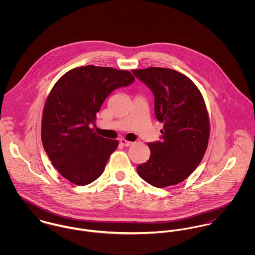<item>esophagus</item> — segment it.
Here are the masks:
<instances>
[{
    "label": "esophagus",
    "mask_w": 255,
    "mask_h": 255,
    "mask_svg": "<svg viewBox=\"0 0 255 255\" xmlns=\"http://www.w3.org/2000/svg\"><path fill=\"white\" fill-rule=\"evenodd\" d=\"M120 143L122 144L123 146H130L132 144V142H130V141H128V140H126V139H121L120 140Z\"/></svg>",
    "instance_id": "34e87169"
}]
</instances>
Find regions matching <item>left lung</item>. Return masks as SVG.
<instances>
[{"instance_id": "1", "label": "left lung", "mask_w": 255, "mask_h": 255, "mask_svg": "<svg viewBox=\"0 0 255 255\" xmlns=\"http://www.w3.org/2000/svg\"><path fill=\"white\" fill-rule=\"evenodd\" d=\"M132 73L154 94L156 119L164 124L161 140L150 142L149 160L136 168L139 177L162 188L180 183L199 165L209 139V119L203 97L184 74L148 68Z\"/></svg>"}]
</instances>
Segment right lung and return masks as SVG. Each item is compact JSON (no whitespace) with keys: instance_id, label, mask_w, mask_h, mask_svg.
I'll return each mask as SVG.
<instances>
[{"instance_id":"1","label":"right lung","mask_w":255,"mask_h":255,"mask_svg":"<svg viewBox=\"0 0 255 255\" xmlns=\"http://www.w3.org/2000/svg\"><path fill=\"white\" fill-rule=\"evenodd\" d=\"M133 81L128 71L90 65L65 73L54 85L43 111L41 138L64 178L86 185L102 175L119 142L96 134L90 125L110 94Z\"/></svg>"}]
</instances>
